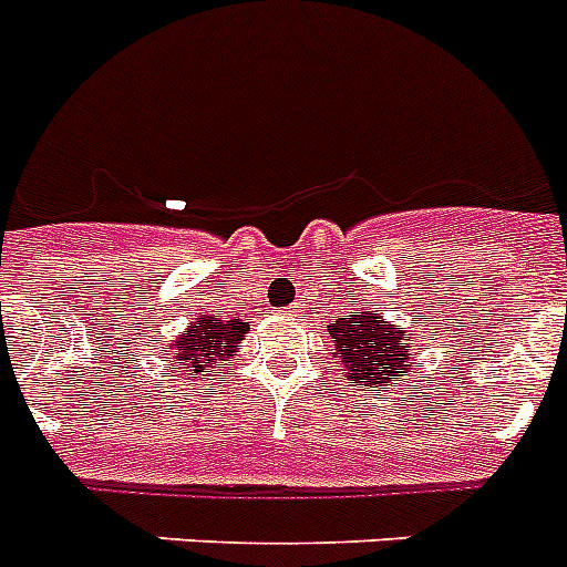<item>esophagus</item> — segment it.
<instances>
[{"mask_svg":"<svg viewBox=\"0 0 567 567\" xmlns=\"http://www.w3.org/2000/svg\"><path fill=\"white\" fill-rule=\"evenodd\" d=\"M285 315H288V317H297V315H299V306H288V308H285Z\"/></svg>","mask_w":567,"mask_h":567,"instance_id":"obj_1","label":"esophagus"}]
</instances>
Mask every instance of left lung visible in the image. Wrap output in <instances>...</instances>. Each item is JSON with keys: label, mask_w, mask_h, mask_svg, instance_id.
<instances>
[{"label": "left lung", "mask_w": 567, "mask_h": 567, "mask_svg": "<svg viewBox=\"0 0 567 567\" xmlns=\"http://www.w3.org/2000/svg\"><path fill=\"white\" fill-rule=\"evenodd\" d=\"M331 358L347 370V381L355 388H388L402 372H411V343L370 308H352L329 326Z\"/></svg>", "instance_id": "8db88e82"}]
</instances>
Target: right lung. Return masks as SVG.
I'll return each mask as SVG.
<instances>
[{
    "label": "right lung",
    "instance_id": "add662e5",
    "mask_svg": "<svg viewBox=\"0 0 567 567\" xmlns=\"http://www.w3.org/2000/svg\"><path fill=\"white\" fill-rule=\"evenodd\" d=\"M250 326L241 320H220L215 315H197L186 331H179L172 340V370L179 372H204L206 367H218L227 361L236 347L247 338Z\"/></svg>",
    "mask_w": 567,
    "mask_h": 567
}]
</instances>
